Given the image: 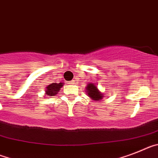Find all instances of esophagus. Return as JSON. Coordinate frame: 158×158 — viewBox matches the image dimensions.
Listing matches in <instances>:
<instances>
[{
	"mask_svg": "<svg viewBox=\"0 0 158 158\" xmlns=\"http://www.w3.org/2000/svg\"><path fill=\"white\" fill-rule=\"evenodd\" d=\"M71 84H74V83H75V80H72V81H71Z\"/></svg>",
	"mask_w": 158,
	"mask_h": 158,
	"instance_id": "34e87169",
	"label": "esophagus"
}]
</instances>
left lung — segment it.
I'll return each instance as SVG.
<instances>
[{
	"mask_svg": "<svg viewBox=\"0 0 158 158\" xmlns=\"http://www.w3.org/2000/svg\"><path fill=\"white\" fill-rule=\"evenodd\" d=\"M86 91L87 92V94L92 100L94 101H99L103 97V94L99 91L97 87L94 83H88L86 88Z\"/></svg>",
	"mask_w": 158,
	"mask_h": 158,
	"instance_id": "8db88e82",
	"label": "left lung"
}]
</instances>
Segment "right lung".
I'll return each instance as SVG.
<instances>
[{"instance_id": "obj_1", "label": "right lung", "mask_w": 158, "mask_h": 158, "mask_svg": "<svg viewBox=\"0 0 158 158\" xmlns=\"http://www.w3.org/2000/svg\"><path fill=\"white\" fill-rule=\"evenodd\" d=\"M63 85H64L63 83H51L50 85H48V86L46 87V94H48V96L56 95L60 90V88L63 87Z\"/></svg>"}]
</instances>
